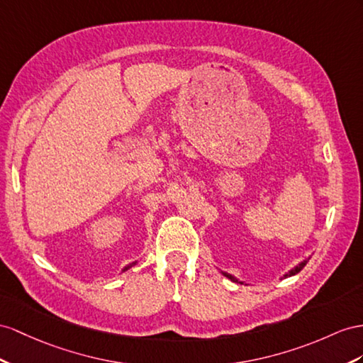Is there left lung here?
<instances>
[{
	"label": "left lung",
	"instance_id": "1",
	"mask_svg": "<svg viewBox=\"0 0 363 363\" xmlns=\"http://www.w3.org/2000/svg\"><path fill=\"white\" fill-rule=\"evenodd\" d=\"M308 259H310V257H308ZM308 259H305V261H303V262H301L299 265H296L294 268H291V270H290V272H288V273H285V274H284V277H282V279H285V277H290V276H294V274H297V273H299V272L302 270V268H303V267L306 265V262H308ZM220 273H222V274H224L225 277H228L231 282H235V284H245L244 281H239V279H238V277H235L233 274H230V273H227V272H220Z\"/></svg>",
	"mask_w": 363,
	"mask_h": 363
}]
</instances>
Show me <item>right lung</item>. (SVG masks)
<instances>
[{
    "label": "right lung",
    "mask_w": 363,
    "mask_h": 363,
    "mask_svg": "<svg viewBox=\"0 0 363 363\" xmlns=\"http://www.w3.org/2000/svg\"><path fill=\"white\" fill-rule=\"evenodd\" d=\"M138 264V261H135V262H132V264H130V265H127V267H124V270L123 272H127L128 270V268H132L133 265H136Z\"/></svg>",
    "instance_id": "1"
}]
</instances>
